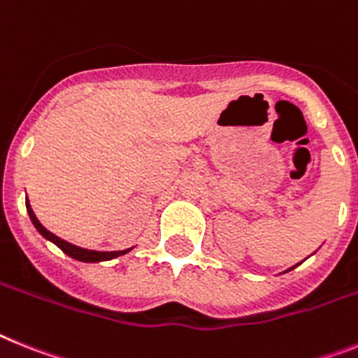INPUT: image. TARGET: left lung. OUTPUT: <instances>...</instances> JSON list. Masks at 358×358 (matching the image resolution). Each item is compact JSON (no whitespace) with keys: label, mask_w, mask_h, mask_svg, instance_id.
I'll list each match as a JSON object with an SVG mask.
<instances>
[{"label":"left lung","mask_w":358,"mask_h":358,"mask_svg":"<svg viewBox=\"0 0 358 358\" xmlns=\"http://www.w3.org/2000/svg\"><path fill=\"white\" fill-rule=\"evenodd\" d=\"M296 266H299V264H296ZM296 266H293V267H289V269H287V271H291V269H295ZM287 271H284V273H287Z\"/></svg>","instance_id":"8db88e82"}]
</instances>
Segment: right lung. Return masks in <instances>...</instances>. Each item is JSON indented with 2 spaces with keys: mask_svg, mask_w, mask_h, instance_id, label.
Returning a JSON list of instances; mask_svg holds the SVG:
<instances>
[{
  "mask_svg": "<svg viewBox=\"0 0 358 358\" xmlns=\"http://www.w3.org/2000/svg\"><path fill=\"white\" fill-rule=\"evenodd\" d=\"M25 203H27V213H29V216H31L32 224H34V227L38 229V233H40L45 240H49V242H52L54 245H58L63 253L69 255V257L74 258V260H80V262H87V264L107 262V260H114V258H118L122 257V255H127L129 251H133V248L123 249V251H94V249H83L80 248V245L71 244V242H67V240L59 238V236H56L54 233L45 229L43 225H41V222L36 218L34 211H32V207H31V202H29V198H27Z\"/></svg>",
  "mask_w": 358,
  "mask_h": 358,
  "instance_id": "right-lung-1",
  "label": "right lung"
}]
</instances>
